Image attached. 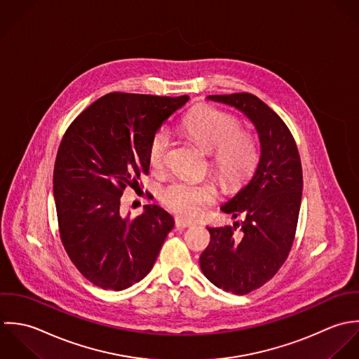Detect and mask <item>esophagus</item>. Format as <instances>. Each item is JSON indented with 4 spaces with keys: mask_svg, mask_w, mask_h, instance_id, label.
<instances>
[{
    "mask_svg": "<svg viewBox=\"0 0 359 359\" xmlns=\"http://www.w3.org/2000/svg\"><path fill=\"white\" fill-rule=\"evenodd\" d=\"M175 224H176V227H177V229H186V227H190V226H193V223H190V222H186V220H183V219H176Z\"/></svg>",
    "mask_w": 359,
    "mask_h": 359,
    "instance_id": "34e87169",
    "label": "esophagus"
}]
</instances>
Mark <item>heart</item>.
Listing matches in <instances>:
<instances>
[{
	"instance_id": "heart-1",
	"label": "heart",
	"mask_w": 359,
	"mask_h": 359,
	"mask_svg": "<svg viewBox=\"0 0 359 359\" xmlns=\"http://www.w3.org/2000/svg\"><path fill=\"white\" fill-rule=\"evenodd\" d=\"M183 129L208 152H214L211 170L224 187H238L252 176L259 161V148L252 136L243 133V125L236 116L203 105L184 118ZM170 147L172 136L168 129L154 135L148 147V162L154 170L166 166ZM161 198L176 215L193 219L215 201L216 191L210 183L180 180L165 187Z\"/></svg>"
}]
</instances>
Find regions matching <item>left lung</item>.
I'll use <instances>...</instances> for the list:
<instances>
[{"mask_svg":"<svg viewBox=\"0 0 359 359\" xmlns=\"http://www.w3.org/2000/svg\"><path fill=\"white\" fill-rule=\"evenodd\" d=\"M244 112L255 125L261 158L251 182L222 211L241 223L207 227L208 247L200 257L205 278L237 295L268 283L292 247L302 197V168L295 140L283 119L251 93L210 95Z\"/></svg>","mask_w":359,"mask_h":359,"instance_id":"1","label":"left lung"}]
</instances>
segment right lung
Returning <instances> with one entry per match:
<instances>
[{"label":"right lung","mask_w":359,"mask_h":359,"mask_svg":"<svg viewBox=\"0 0 359 359\" xmlns=\"http://www.w3.org/2000/svg\"><path fill=\"white\" fill-rule=\"evenodd\" d=\"M189 101L109 93L67 129L54 166V198L62 245L94 286L125 290L152 269L173 219L158 205L142 215L121 212L128 187L148 175V147L161 125Z\"/></svg>","instance_id":"obj_1"}]
</instances>
